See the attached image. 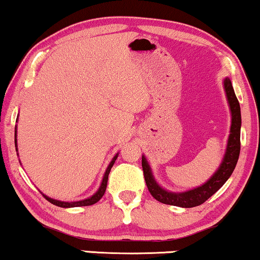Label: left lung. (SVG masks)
<instances>
[{
  "label": "left lung",
  "instance_id": "8db88e82",
  "mask_svg": "<svg viewBox=\"0 0 260 260\" xmlns=\"http://www.w3.org/2000/svg\"><path fill=\"white\" fill-rule=\"evenodd\" d=\"M224 88L225 92H226L228 102H229L231 110V128L229 140H228L226 151H225L220 167L213 174V177H211V179L206 181L203 185L196 187V189L189 190V191L176 193L167 191V190L158 186V184L156 183L154 177H152L151 170H150V166L146 162V158L143 156L142 167L144 178H145L146 186H148L150 193H151L152 198L155 200L165 203V205L178 206V207H196V206L202 205L203 202L207 201L212 195H214L224 185L225 181L229 179L231 174H233L236 167L237 160H239L241 149V109L239 100H237L235 92H234L233 84H231V81L229 79L224 80Z\"/></svg>",
  "mask_w": 260,
  "mask_h": 260
}]
</instances>
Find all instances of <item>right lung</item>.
Returning a JSON list of instances; mask_svg holds the SVG:
<instances>
[{
    "instance_id": "add662e5",
    "label": "right lung",
    "mask_w": 260,
    "mask_h": 260,
    "mask_svg": "<svg viewBox=\"0 0 260 260\" xmlns=\"http://www.w3.org/2000/svg\"><path fill=\"white\" fill-rule=\"evenodd\" d=\"M15 137H17V132H15ZM15 142V146H17V139L14 140ZM117 158V155L115 156L114 158H112V161L110 162V165H109V167L106 168L105 171V174H104V178H103V181H102V185H100L99 190L96 191L94 195L92 196V198L89 199H86V200H82V201H76V202H62V201H58V200H53L51 198H48V196L43 195L45 196V199L47 201H49L53 205L58 206V207H62V208H69V207H81V206H90V205H94L99 201L100 199L103 198V195L105 193V190H106V185H108V177H109V173H110L111 171V167L114 166L115 161H116Z\"/></svg>"
}]
</instances>
